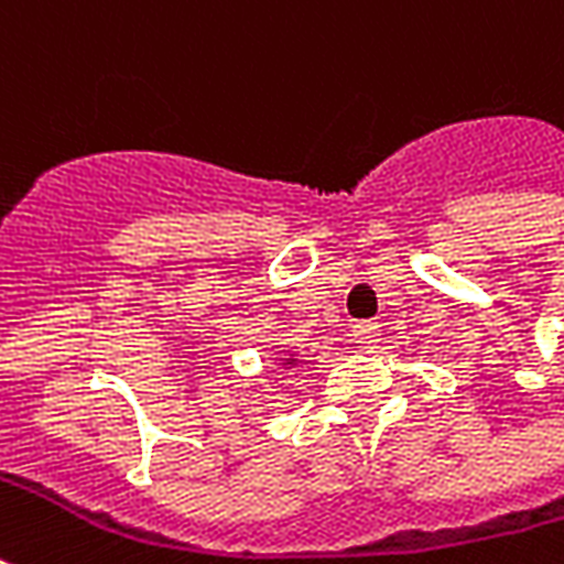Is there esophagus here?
Listing matches in <instances>:
<instances>
[{"label": "esophagus", "mask_w": 564, "mask_h": 564, "mask_svg": "<svg viewBox=\"0 0 564 564\" xmlns=\"http://www.w3.org/2000/svg\"><path fill=\"white\" fill-rule=\"evenodd\" d=\"M352 337H356L358 349L370 352V349H373V346H377V340H379V325L356 323V325H352Z\"/></svg>", "instance_id": "obj_1"}]
</instances>
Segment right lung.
Returning a JSON list of instances; mask_svg holds the SVG:
<instances>
[{"label": "right lung", "mask_w": 564, "mask_h": 564, "mask_svg": "<svg viewBox=\"0 0 564 564\" xmlns=\"http://www.w3.org/2000/svg\"><path fill=\"white\" fill-rule=\"evenodd\" d=\"M274 361H278V365H281L283 370H290V367L299 365V361H302V358L295 356V352H283V356H278V358H274Z\"/></svg>", "instance_id": "add662e5"}]
</instances>
